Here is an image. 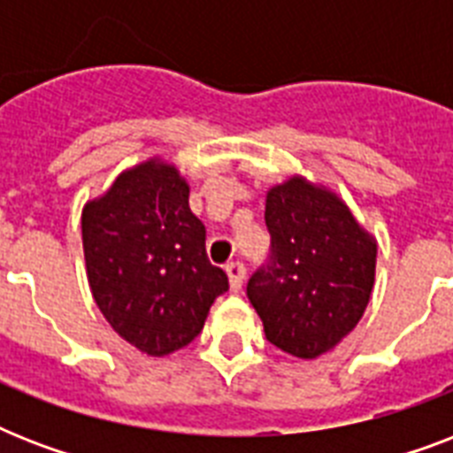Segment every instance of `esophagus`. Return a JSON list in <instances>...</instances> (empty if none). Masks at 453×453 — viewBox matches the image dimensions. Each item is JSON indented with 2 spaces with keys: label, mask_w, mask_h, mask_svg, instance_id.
<instances>
[{
  "label": "esophagus",
  "mask_w": 453,
  "mask_h": 453,
  "mask_svg": "<svg viewBox=\"0 0 453 453\" xmlns=\"http://www.w3.org/2000/svg\"><path fill=\"white\" fill-rule=\"evenodd\" d=\"M226 273L227 280H230V291H240L242 284H244V277H247V268H244L240 261H234L227 263Z\"/></svg>",
  "instance_id": "1"
}]
</instances>
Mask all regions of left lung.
I'll list each match as a JSON object with an SVG mask.
<instances>
[{
  "mask_svg": "<svg viewBox=\"0 0 453 453\" xmlns=\"http://www.w3.org/2000/svg\"><path fill=\"white\" fill-rule=\"evenodd\" d=\"M268 268L247 296L265 338L294 357L334 350L365 315L376 277V240L336 192L291 176L265 195Z\"/></svg>",
  "mask_w": 453,
  "mask_h": 453,
  "instance_id": "obj_1",
  "label": "left lung"
}]
</instances>
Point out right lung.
<instances>
[{"label": "right lung", "instance_id": "obj_1", "mask_svg": "<svg viewBox=\"0 0 453 453\" xmlns=\"http://www.w3.org/2000/svg\"><path fill=\"white\" fill-rule=\"evenodd\" d=\"M190 185L162 157L124 169L81 209L94 301L119 336L150 357L197 336L227 275L206 258V230L188 204Z\"/></svg>", "mask_w": 453, "mask_h": 453}]
</instances>
